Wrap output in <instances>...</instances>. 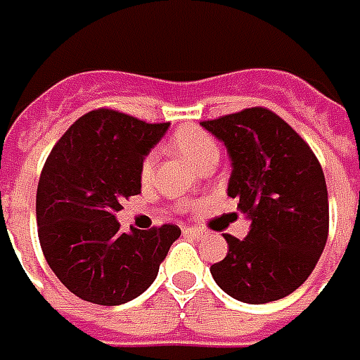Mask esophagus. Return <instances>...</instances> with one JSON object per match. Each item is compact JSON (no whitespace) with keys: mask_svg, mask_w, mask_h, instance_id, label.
Instances as JSON below:
<instances>
[{"mask_svg":"<svg viewBox=\"0 0 360 360\" xmlns=\"http://www.w3.org/2000/svg\"><path fill=\"white\" fill-rule=\"evenodd\" d=\"M184 233L193 234V236H203V231L198 229V226H184Z\"/></svg>","mask_w":360,"mask_h":360,"instance_id":"obj_1","label":"esophagus"}]
</instances>
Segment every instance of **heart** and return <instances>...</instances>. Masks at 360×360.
<instances>
[{
    "mask_svg": "<svg viewBox=\"0 0 360 360\" xmlns=\"http://www.w3.org/2000/svg\"><path fill=\"white\" fill-rule=\"evenodd\" d=\"M172 147L198 168L207 165L211 160H217V157H219V147H217L215 139L205 129L195 126H186L176 129L174 135H172ZM153 174H155V157L147 155L141 160L139 178H141L143 184H149L153 180Z\"/></svg>",
    "mask_w": 360,
    "mask_h": 360,
    "instance_id": "b5f03b06",
    "label": "heart"
}]
</instances>
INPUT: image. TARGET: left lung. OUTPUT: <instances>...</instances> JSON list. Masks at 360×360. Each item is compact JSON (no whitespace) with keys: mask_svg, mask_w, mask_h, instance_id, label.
Masks as SVG:
<instances>
[{"mask_svg":"<svg viewBox=\"0 0 360 360\" xmlns=\"http://www.w3.org/2000/svg\"><path fill=\"white\" fill-rule=\"evenodd\" d=\"M201 126L229 149V195L252 219L248 236L225 234L229 254L211 266L217 285L236 300L264 304L287 297L314 271L330 231L328 188L310 145L264 106Z\"/></svg>","mask_w":360,"mask_h":360,"instance_id":"left-lung-1","label":"left lung"}]
</instances>
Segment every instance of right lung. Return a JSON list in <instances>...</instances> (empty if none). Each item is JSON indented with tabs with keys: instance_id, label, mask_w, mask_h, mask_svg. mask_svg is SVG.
I'll list each match as a JSON object with an SVG mask.
<instances>
[{
	"instance_id": "right-lung-1",
	"label": "right lung",
	"mask_w": 360,
	"mask_h": 360,
	"mask_svg": "<svg viewBox=\"0 0 360 360\" xmlns=\"http://www.w3.org/2000/svg\"><path fill=\"white\" fill-rule=\"evenodd\" d=\"M168 129L124 112H86L60 137L40 172L38 240L68 289L93 304L116 307L139 297L159 274L176 225L120 233L116 211L141 193L139 167Z\"/></svg>"
}]
</instances>
